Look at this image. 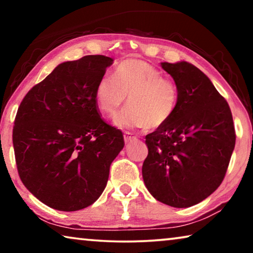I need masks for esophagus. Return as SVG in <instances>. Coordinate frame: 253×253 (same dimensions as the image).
<instances>
[{"mask_svg": "<svg viewBox=\"0 0 253 253\" xmlns=\"http://www.w3.org/2000/svg\"><path fill=\"white\" fill-rule=\"evenodd\" d=\"M137 138V136L135 134H132L130 131H125L124 134V139H125V143H129L131 140H134Z\"/></svg>", "mask_w": 253, "mask_h": 253, "instance_id": "esophagus-1", "label": "esophagus"}]
</instances>
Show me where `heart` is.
Returning <instances> with one entry per match:
<instances>
[{
	"label": "heart",
	"mask_w": 253,
	"mask_h": 253,
	"mask_svg": "<svg viewBox=\"0 0 253 253\" xmlns=\"http://www.w3.org/2000/svg\"><path fill=\"white\" fill-rule=\"evenodd\" d=\"M128 106L116 118L122 128L151 129L164 126L178 106V88L172 80L139 59L119 62L113 76L105 75L95 88V100L102 114L114 117L126 99Z\"/></svg>",
	"instance_id": "obj_1"
}]
</instances>
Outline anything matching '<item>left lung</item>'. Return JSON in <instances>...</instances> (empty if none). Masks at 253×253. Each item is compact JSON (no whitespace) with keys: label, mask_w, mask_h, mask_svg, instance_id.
Here are the masks:
<instances>
[{"label":"left lung","mask_w":253,"mask_h":253,"mask_svg":"<svg viewBox=\"0 0 253 253\" xmlns=\"http://www.w3.org/2000/svg\"><path fill=\"white\" fill-rule=\"evenodd\" d=\"M178 88V106L164 126L146 136L142 173L154 198L188 208L211 195L223 181L235 145L228 102L199 68L162 62Z\"/></svg>","instance_id":"8db88e82"}]
</instances>
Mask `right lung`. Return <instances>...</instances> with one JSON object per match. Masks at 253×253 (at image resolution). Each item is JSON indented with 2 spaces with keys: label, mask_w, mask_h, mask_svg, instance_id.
Segmentation results:
<instances>
[{
  "label": "right lung",
  "mask_w": 253,
  "mask_h": 253,
  "mask_svg": "<svg viewBox=\"0 0 253 253\" xmlns=\"http://www.w3.org/2000/svg\"><path fill=\"white\" fill-rule=\"evenodd\" d=\"M114 60L84 55L60 63L25 95L16 113L13 147L24 186L48 207L78 211L104 192L123 132L100 117L96 84Z\"/></svg>",
  "instance_id": "1"
}]
</instances>
